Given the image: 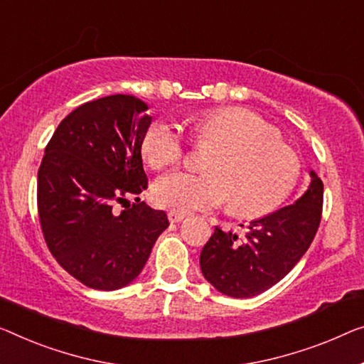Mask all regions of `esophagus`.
Masks as SVG:
<instances>
[{"label":"esophagus","mask_w":364,"mask_h":364,"mask_svg":"<svg viewBox=\"0 0 364 364\" xmlns=\"http://www.w3.org/2000/svg\"><path fill=\"white\" fill-rule=\"evenodd\" d=\"M184 217H186V214L176 213V210H170V213H168V219H170V222H181Z\"/></svg>","instance_id":"obj_1"}]
</instances>
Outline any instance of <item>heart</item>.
Masks as SVG:
<instances>
[{
    "instance_id": "b5f03b06",
    "label": "heart",
    "mask_w": 364,
    "mask_h": 364,
    "mask_svg": "<svg viewBox=\"0 0 364 364\" xmlns=\"http://www.w3.org/2000/svg\"><path fill=\"white\" fill-rule=\"evenodd\" d=\"M199 144L217 147L208 164V176L175 171L155 186L160 205L176 213L230 208L243 217L267 215L289 196L301 173L294 150L258 114L242 107L205 112L193 121ZM142 154L154 168L178 164L184 154L180 130L155 122L142 140Z\"/></svg>"
}]
</instances>
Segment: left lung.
Returning <instances> with one entry per match:
<instances>
[{
	"label": "left lung",
	"mask_w": 364,
	"mask_h": 364,
	"mask_svg": "<svg viewBox=\"0 0 364 364\" xmlns=\"http://www.w3.org/2000/svg\"><path fill=\"white\" fill-rule=\"evenodd\" d=\"M311 184L294 204L248 224L245 235L215 227L200 252L204 278L230 297H253L279 283L304 257L321 224L323 184L311 170Z\"/></svg>",
	"instance_id": "obj_1"
}]
</instances>
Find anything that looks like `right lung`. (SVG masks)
Segmentation results:
<instances>
[{
  "mask_svg": "<svg viewBox=\"0 0 364 364\" xmlns=\"http://www.w3.org/2000/svg\"><path fill=\"white\" fill-rule=\"evenodd\" d=\"M132 95L85 102L58 124L37 175L47 247L85 286L116 291L140 274L170 222L130 196L147 189L142 140L151 116Z\"/></svg>",
  "mask_w": 364,
  "mask_h": 364,
  "instance_id": "right-lung-1",
  "label": "right lung"
}]
</instances>
